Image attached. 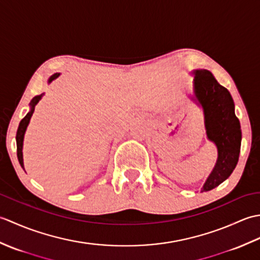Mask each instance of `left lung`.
Returning a JSON list of instances; mask_svg holds the SVG:
<instances>
[{
	"label": "left lung",
	"instance_id": "1",
	"mask_svg": "<svg viewBox=\"0 0 260 260\" xmlns=\"http://www.w3.org/2000/svg\"><path fill=\"white\" fill-rule=\"evenodd\" d=\"M193 90L204 114L207 137L218 150V158L201 192L214 189L233 173L239 159L241 145L240 121L235 114V103L227 88L206 69L193 71Z\"/></svg>",
	"mask_w": 260,
	"mask_h": 260
}]
</instances>
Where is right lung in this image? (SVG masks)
<instances>
[{"instance_id": "right-lung-1", "label": "right lung", "mask_w": 260, "mask_h": 260, "mask_svg": "<svg viewBox=\"0 0 260 260\" xmlns=\"http://www.w3.org/2000/svg\"><path fill=\"white\" fill-rule=\"evenodd\" d=\"M60 74H54L52 75L50 78L48 80V84H50L52 80H54L56 78H58ZM45 95V93H41V95H38L36 97L32 98V101L30 102V112L27 113L24 118L20 121L19 127H18V132H16V154H18V159H19V163L22 167V169H24V164H23V153H22V147H23V140H24V134H25V131H26V127L30 123V119H31V116L35 112V107L36 105L39 103V101L42 98V96Z\"/></svg>"}]
</instances>
